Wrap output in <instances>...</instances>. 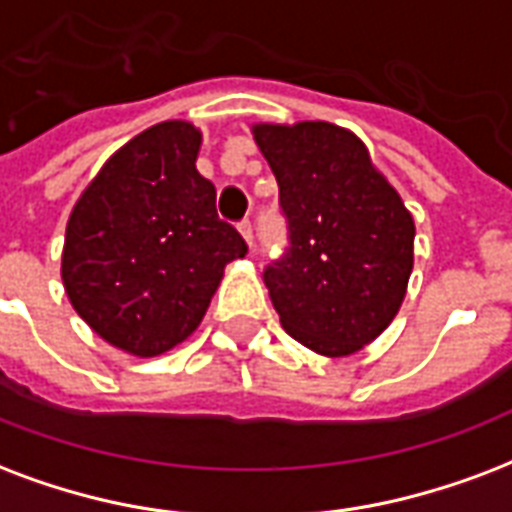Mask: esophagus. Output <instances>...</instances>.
<instances>
[{
	"mask_svg": "<svg viewBox=\"0 0 512 512\" xmlns=\"http://www.w3.org/2000/svg\"><path fill=\"white\" fill-rule=\"evenodd\" d=\"M239 233L244 236V241H247L249 247H252V222H249V220L239 222Z\"/></svg>",
	"mask_w": 512,
	"mask_h": 512,
	"instance_id": "esophagus-1",
	"label": "esophagus"
}]
</instances>
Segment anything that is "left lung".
Segmentation results:
<instances>
[{
    "instance_id": "8db88e82",
    "label": "left lung",
    "mask_w": 512,
    "mask_h": 512,
    "mask_svg": "<svg viewBox=\"0 0 512 512\" xmlns=\"http://www.w3.org/2000/svg\"><path fill=\"white\" fill-rule=\"evenodd\" d=\"M279 182L290 252L263 279L279 322L322 357L376 341L403 306L413 271L411 212L360 136L325 120L255 123Z\"/></svg>"
}]
</instances>
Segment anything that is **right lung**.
Returning <instances> with one entry per match:
<instances>
[{
  "label": "right lung",
  "instance_id": "add662e5",
  "mask_svg": "<svg viewBox=\"0 0 512 512\" xmlns=\"http://www.w3.org/2000/svg\"><path fill=\"white\" fill-rule=\"evenodd\" d=\"M201 131L147 128L109 158L66 222L61 282L93 333L134 357H158L201 325L225 265L247 255L195 169Z\"/></svg>",
  "mask_w": 512,
  "mask_h": 512
}]
</instances>
